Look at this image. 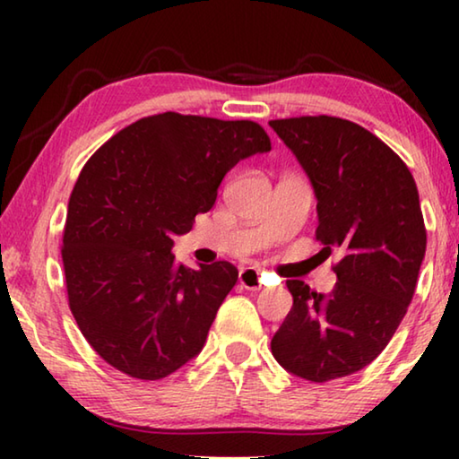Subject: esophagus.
I'll use <instances>...</instances> for the list:
<instances>
[{
    "instance_id": "34e87169",
    "label": "esophagus",
    "mask_w": 459,
    "mask_h": 459,
    "mask_svg": "<svg viewBox=\"0 0 459 459\" xmlns=\"http://www.w3.org/2000/svg\"><path fill=\"white\" fill-rule=\"evenodd\" d=\"M238 283L245 287V290L251 291H259L261 290V277H259V269L255 267H245L238 271Z\"/></svg>"
}]
</instances>
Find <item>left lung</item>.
I'll return each instance as SVG.
<instances>
[{
  "label": "left lung",
  "mask_w": 459,
  "mask_h": 459,
  "mask_svg": "<svg viewBox=\"0 0 459 459\" xmlns=\"http://www.w3.org/2000/svg\"><path fill=\"white\" fill-rule=\"evenodd\" d=\"M269 126L314 186L320 255L340 257L328 295L287 281L293 307L271 352L291 375L328 383L375 360L407 314L427 247L419 192L405 161L359 123L307 115Z\"/></svg>",
  "instance_id": "obj_1"
}]
</instances>
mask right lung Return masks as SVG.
<instances>
[{
  "label": "right lung",
  "instance_id": "obj_1",
  "mask_svg": "<svg viewBox=\"0 0 459 459\" xmlns=\"http://www.w3.org/2000/svg\"><path fill=\"white\" fill-rule=\"evenodd\" d=\"M269 150L255 121L168 111L91 155L68 200L62 265L74 320L107 364L160 380L202 351L238 271L229 261L184 267L172 238L211 211L232 166Z\"/></svg>",
  "mask_w": 459,
  "mask_h": 459
}]
</instances>
